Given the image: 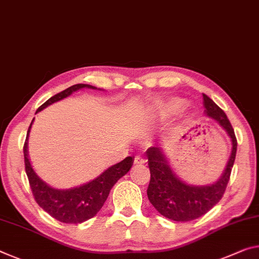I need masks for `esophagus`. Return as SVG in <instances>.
<instances>
[{
  "instance_id": "obj_1",
  "label": "esophagus",
  "mask_w": 259,
  "mask_h": 259,
  "mask_svg": "<svg viewBox=\"0 0 259 259\" xmlns=\"http://www.w3.org/2000/svg\"><path fill=\"white\" fill-rule=\"evenodd\" d=\"M145 161L146 160L143 157H141V155H136L134 159V162L136 163V165H143V163H145Z\"/></svg>"
}]
</instances>
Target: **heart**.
<instances>
[{
    "mask_svg": "<svg viewBox=\"0 0 259 259\" xmlns=\"http://www.w3.org/2000/svg\"><path fill=\"white\" fill-rule=\"evenodd\" d=\"M183 106L184 105H183V101L182 100L174 99V100H171L169 104L166 106V110H167L168 113H170V114H175V113L180 112V110H182Z\"/></svg>",
    "mask_w": 259,
    "mask_h": 259,
    "instance_id": "b5f03b06",
    "label": "heart"
}]
</instances>
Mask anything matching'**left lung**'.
<instances>
[{
	"label": "left lung",
	"mask_w": 259,
	"mask_h": 259,
	"mask_svg": "<svg viewBox=\"0 0 259 259\" xmlns=\"http://www.w3.org/2000/svg\"><path fill=\"white\" fill-rule=\"evenodd\" d=\"M203 104L207 116L214 118L232 138V153L221 178L212 186H189L176 178L158 147H150L146 152L151 173L147 197L157 211L174 221H191L207 213L223 198L235 161L237 141L227 115L206 94Z\"/></svg>",
	"instance_id": "left-lung-1"
}]
</instances>
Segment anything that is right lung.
Returning a JSON list of instances; mask_svg holds the SVG:
<instances>
[{
	"mask_svg": "<svg viewBox=\"0 0 259 259\" xmlns=\"http://www.w3.org/2000/svg\"><path fill=\"white\" fill-rule=\"evenodd\" d=\"M84 88L97 89L88 84L72 85L70 88L65 89L64 91L49 98L44 105H41L36 109V113L47 107V106L52 105L53 102L62 100L63 98L70 96L72 92ZM32 122H33V120H32ZM32 122L28 126L23 151L25 171L35 202L53 218L64 224H80L93 218L100 211L102 205L105 204L110 189L123 175H125L130 170L134 162L133 157H126L121 162L109 167L107 170H105L96 180L84 184V186L68 189V190H59V189L51 188L35 174L27 157V138Z\"/></svg>",
	"mask_w": 259,
	"mask_h": 259,
	"instance_id": "1",
	"label": "right lung"
}]
</instances>
